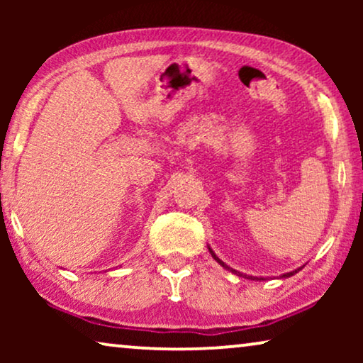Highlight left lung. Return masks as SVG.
<instances>
[{
    "mask_svg": "<svg viewBox=\"0 0 363 363\" xmlns=\"http://www.w3.org/2000/svg\"><path fill=\"white\" fill-rule=\"evenodd\" d=\"M210 252H211V256H213V257H215V259H216L218 262H220V264H221L223 267H226V269H230V271H233V272H236V274H240V276H242V274H241V272H238V271H235V269H231V267H228V266L225 264V262H223V261H220V259H218V257H216V255H215V252H213L211 250H210ZM294 272H297V271H294ZM294 272H287V274H284V277H289V276H292V274H294ZM250 277H251V276H250Z\"/></svg>",
    "mask_w": 363,
    "mask_h": 363,
    "instance_id": "1",
    "label": "left lung"
}]
</instances>
